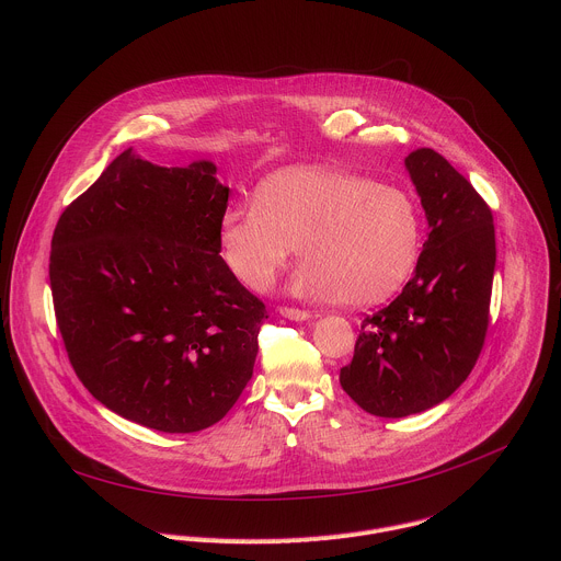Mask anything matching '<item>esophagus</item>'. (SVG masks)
I'll list each match as a JSON object with an SVG mask.
<instances>
[{"mask_svg": "<svg viewBox=\"0 0 561 561\" xmlns=\"http://www.w3.org/2000/svg\"><path fill=\"white\" fill-rule=\"evenodd\" d=\"M279 314L286 319H293V322H306L310 319L308 310H299V308H288V306H279Z\"/></svg>", "mask_w": 561, "mask_h": 561, "instance_id": "esophagus-1", "label": "esophagus"}]
</instances>
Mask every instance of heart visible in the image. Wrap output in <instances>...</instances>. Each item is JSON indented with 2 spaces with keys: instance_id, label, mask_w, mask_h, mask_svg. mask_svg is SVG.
<instances>
[{
  "instance_id": "b5f03b06",
  "label": "heart",
  "mask_w": 561,
  "mask_h": 561,
  "mask_svg": "<svg viewBox=\"0 0 561 561\" xmlns=\"http://www.w3.org/2000/svg\"><path fill=\"white\" fill-rule=\"evenodd\" d=\"M219 255L249 290H266L299 251L290 290L310 299L373 306L413 275L422 217L409 193L357 173L304 167L262 180L251 204L228 206Z\"/></svg>"
}]
</instances>
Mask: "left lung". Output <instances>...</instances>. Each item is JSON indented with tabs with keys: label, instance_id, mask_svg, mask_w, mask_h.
Masks as SVG:
<instances>
[{
	"label": "left lung",
	"instance_id": "left-lung-1",
	"mask_svg": "<svg viewBox=\"0 0 561 561\" xmlns=\"http://www.w3.org/2000/svg\"><path fill=\"white\" fill-rule=\"evenodd\" d=\"M428 219L413 279L368 314L355 355L340 370L353 402L377 417L437 407L470 375L482 353L495 273L489 204L433 148L407 157Z\"/></svg>",
	"mask_w": 561,
	"mask_h": 561
}]
</instances>
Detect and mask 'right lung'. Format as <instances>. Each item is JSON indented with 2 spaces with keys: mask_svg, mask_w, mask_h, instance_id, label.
<instances>
[{
  "mask_svg": "<svg viewBox=\"0 0 561 561\" xmlns=\"http://www.w3.org/2000/svg\"><path fill=\"white\" fill-rule=\"evenodd\" d=\"M206 159L133 148L59 217L50 290L68 359L108 411L162 433L217 424L242 394L266 306L219 255L228 186Z\"/></svg>",
  "mask_w": 561,
  "mask_h": 561,
  "instance_id": "1",
  "label": "right lung"
}]
</instances>
